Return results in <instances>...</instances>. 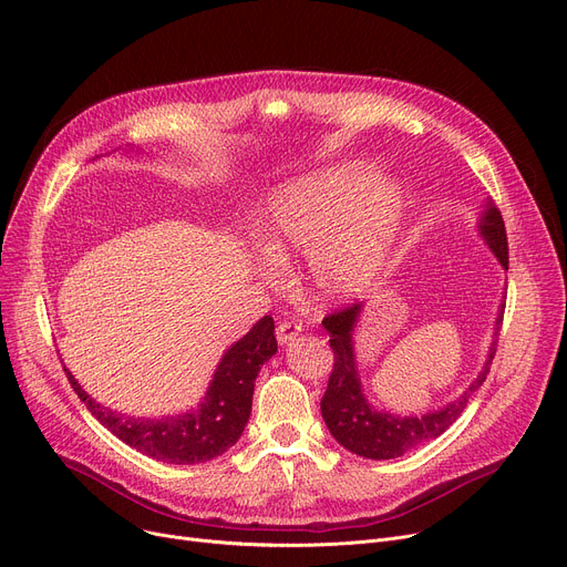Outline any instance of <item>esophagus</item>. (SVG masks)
Returning <instances> with one entry per match:
<instances>
[{"mask_svg":"<svg viewBox=\"0 0 567 567\" xmlns=\"http://www.w3.org/2000/svg\"><path fill=\"white\" fill-rule=\"evenodd\" d=\"M301 323L299 321H280L278 323V342L280 344H289V342H293L296 338H299L301 336Z\"/></svg>","mask_w":567,"mask_h":567,"instance_id":"esophagus-1","label":"esophagus"}]
</instances>
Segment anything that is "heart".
<instances>
[{"instance_id":"b5f03b06","label":"heart","mask_w":567,"mask_h":567,"mask_svg":"<svg viewBox=\"0 0 567 567\" xmlns=\"http://www.w3.org/2000/svg\"><path fill=\"white\" fill-rule=\"evenodd\" d=\"M404 218V193L377 182L365 165H331L289 178L268 195L259 244L274 259L310 257L308 282L317 301L363 293L391 259Z\"/></svg>"}]
</instances>
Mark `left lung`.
<instances>
[{
  "label": "left lung",
  "mask_w": 567,
  "mask_h": 567,
  "mask_svg": "<svg viewBox=\"0 0 567 567\" xmlns=\"http://www.w3.org/2000/svg\"><path fill=\"white\" fill-rule=\"evenodd\" d=\"M478 231L487 248L494 252L503 271H508V238H505V225L501 212L492 204L485 202V212L478 220ZM365 306L353 303L336 315H329L321 326L326 333L331 336L333 349V372L329 379V389L321 398V415L329 432L336 441L353 455H361L365 460H395L404 453L419 449V445L441 436L449 430L466 409L471 395L481 389L483 381L489 374V365L496 353V336L503 321V303L496 312V331L489 344L487 359L468 389L449 402L439 406L436 411H427L423 415H402L391 411H379L363 393L359 361H355V340L353 333L359 329V321L363 317Z\"/></svg>",
  "instance_id": "1"
}]
</instances>
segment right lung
<instances>
[{
    "instance_id": "right-lung-1",
    "label": "right lung",
    "mask_w": 567,
    "mask_h": 567,
    "mask_svg": "<svg viewBox=\"0 0 567 567\" xmlns=\"http://www.w3.org/2000/svg\"><path fill=\"white\" fill-rule=\"evenodd\" d=\"M276 351V323L266 315L223 353L202 402L190 411L163 419H140L103 406L86 395L69 368L64 370L94 419L131 449L167 464H202L223 455L241 439L250 419L255 379Z\"/></svg>"
}]
</instances>
